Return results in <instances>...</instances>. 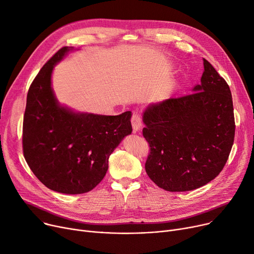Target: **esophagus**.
<instances>
[{
    "label": "esophagus",
    "instance_id": "esophagus-1",
    "mask_svg": "<svg viewBox=\"0 0 254 254\" xmlns=\"http://www.w3.org/2000/svg\"><path fill=\"white\" fill-rule=\"evenodd\" d=\"M130 123H131L132 129H134V131H137L142 127V119H141V116L138 112L132 113Z\"/></svg>",
    "mask_w": 254,
    "mask_h": 254
}]
</instances>
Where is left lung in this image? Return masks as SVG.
<instances>
[{"instance_id":"1","label":"left lung","mask_w":254,"mask_h":254,"mask_svg":"<svg viewBox=\"0 0 254 254\" xmlns=\"http://www.w3.org/2000/svg\"><path fill=\"white\" fill-rule=\"evenodd\" d=\"M204 69L193 92L151 105L143 115L150 147L145 170L168 191L192 190L214 179L234 144L230 86L207 60Z\"/></svg>"}]
</instances>
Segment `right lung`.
I'll use <instances>...</instances> for the list:
<instances>
[{
	"label": "right lung",
	"instance_id": "right-lung-1",
	"mask_svg": "<svg viewBox=\"0 0 254 254\" xmlns=\"http://www.w3.org/2000/svg\"><path fill=\"white\" fill-rule=\"evenodd\" d=\"M71 47L53 55L29 88L22 125V150L34 175L46 188L66 194L90 191L103 180L108 159L131 132V112L116 116L74 113L61 107L51 72Z\"/></svg>",
	"mask_w": 254,
	"mask_h": 254
}]
</instances>
